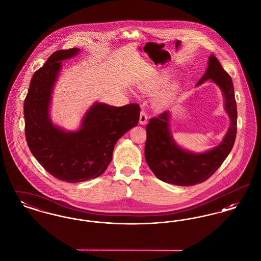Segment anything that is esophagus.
Segmentation results:
<instances>
[{
	"label": "esophagus",
	"instance_id": "1",
	"mask_svg": "<svg viewBox=\"0 0 261 261\" xmlns=\"http://www.w3.org/2000/svg\"><path fill=\"white\" fill-rule=\"evenodd\" d=\"M139 122H140V124H147V122H148V113L145 112V111H142V112H140Z\"/></svg>",
	"mask_w": 261,
	"mask_h": 261
}]
</instances>
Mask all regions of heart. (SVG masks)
I'll use <instances>...</instances> for the list:
<instances>
[{"instance_id":"obj_1","label":"heart","mask_w":261,"mask_h":261,"mask_svg":"<svg viewBox=\"0 0 261 261\" xmlns=\"http://www.w3.org/2000/svg\"><path fill=\"white\" fill-rule=\"evenodd\" d=\"M169 76H170L169 73L165 72V71L162 73H158L153 78H151L149 81L142 84V89L146 92L153 93L161 87L163 83H165L169 79ZM174 94H175V87L173 85L167 86L155 94V96L153 98V103L159 108L165 107L166 105H168L170 102V100L174 97Z\"/></svg>"}]
</instances>
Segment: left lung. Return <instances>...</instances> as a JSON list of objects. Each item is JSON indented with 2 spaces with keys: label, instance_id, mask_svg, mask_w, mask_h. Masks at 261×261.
Masks as SVG:
<instances>
[{
  "label": "left lung",
  "instance_id": "left-lung-1",
  "mask_svg": "<svg viewBox=\"0 0 261 261\" xmlns=\"http://www.w3.org/2000/svg\"><path fill=\"white\" fill-rule=\"evenodd\" d=\"M211 79L223 91L225 108L231 118L230 128L223 142L204 153H193L180 149L170 134L169 112L151 117L146 127L147 140L145 158L150 170L162 181L177 186H192L204 182L221 166L231 149L237 135V103L232 78L219 61L211 56L205 74L199 84Z\"/></svg>",
  "mask_w": 261,
  "mask_h": 261
}]
</instances>
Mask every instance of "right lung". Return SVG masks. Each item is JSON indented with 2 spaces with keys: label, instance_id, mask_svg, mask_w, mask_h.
<instances>
[{
  "label": "right lung",
  "instance_id": "1",
  "mask_svg": "<svg viewBox=\"0 0 261 261\" xmlns=\"http://www.w3.org/2000/svg\"><path fill=\"white\" fill-rule=\"evenodd\" d=\"M79 49L60 50L50 55L32 76L23 103L25 138L38 162L54 177L68 183L83 182L103 173L112 160L119 138L136 126L140 106L112 107L95 103L77 132H65L51 124L49 103L61 61Z\"/></svg>",
  "mask_w": 261,
  "mask_h": 261
}]
</instances>
